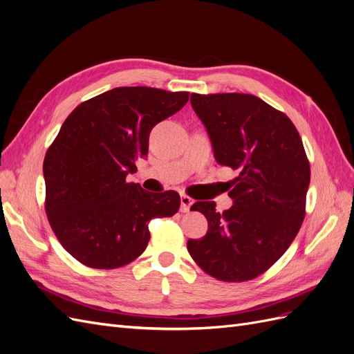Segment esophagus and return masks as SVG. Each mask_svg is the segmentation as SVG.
I'll use <instances>...</instances> for the list:
<instances>
[{
    "label": "esophagus",
    "instance_id": "34e87169",
    "mask_svg": "<svg viewBox=\"0 0 354 354\" xmlns=\"http://www.w3.org/2000/svg\"><path fill=\"white\" fill-rule=\"evenodd\" d=\"M180 202H181L180 211H181V212H187V211L190 209V207H192V203H194V199H192V198L187 196V195H181Z\"/></svg>",
    "mask_w": 354,
    "mask_h": 354
}]
</instances>
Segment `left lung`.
Here are the masks:
<instances>
[{"mask_svg": "<svg viewBox=\"0 0 354 354\" xmlns=\"http://www.w3.org/2000/svg\"><path fill=\"white\" fill-rule=\"evenodd\" d=\"M192 108L207 127L216 160L239 176L230 209L195 202L208 221L187 251L201 269L223 282L255 279L281 259L306 217L310 162L289 118L252 94H196Z\"/></svg>", "mask_w": 354, "mask_h": 354, "instance_id": "obj_1", "label": "left lung"}]
</instances>
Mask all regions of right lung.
<instances>
[{"label": "right lung", "mask_w": 354, "mask_h": 354, "mask_svg": "<svg viewBox=\"0 0 354 354\" xmlns=\"http://www.w3.org/2000/svg\"><path fill=\"white\" fill-rule=\"evenodd\" d=\"M187 91L118 87L85 100L63 122L44 158L46 214L75 260L111 270L140 257L149 221L180 208L174 190L155 195L125 180L149 152L152 128L178 112Z\"/></svg>", "instance_id": "add662e5"}]
</instances>
